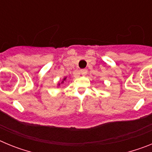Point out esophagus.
<instances>
[{
	"label": "esophagus",
	"instance_id": "1",
	"mask_svg": "<svg viewBox=\"0 0 152 152\" xmlns=\"http://www.w3.org/2000/svg\"><path fill=\"white\" fill-rule=\"evenodd\" d=\"M79 72H80V74L81 75H87V73H88V71H87L86 69H81L80 70Z\"/></svg>",
	"mask_w": 152,
	"mask_h": 152
}]
</instances>
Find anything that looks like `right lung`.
Wrapping results in <instances>:
<instances>
[{"instance_id": "1", "label": "right lung", "mask_w": 152, "mask_h": 152, "mask_svg": "<svg viewBox=\"0 0 152 152\" xmlns=\"http://www.w3.org/2000/svg\"><path fill=\"white\" fill-rule=\"evenodd\" d=\"M67 81V76H64V77H63L62 80H61V81H58V83L57 84V88H58L61 84H63L64 83H65Z\"/></svg>"}]
</instances>
